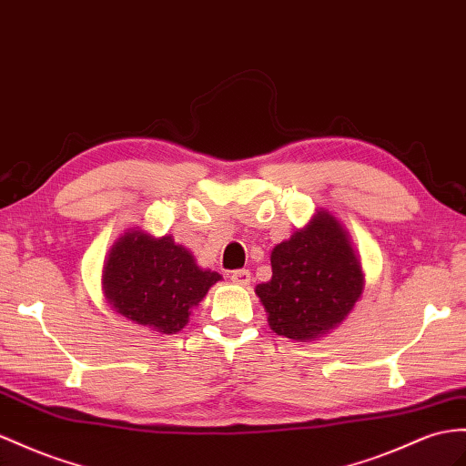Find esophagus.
<instances>
[{
	"label": "esophagus",
	"instance_id": "esophagus-1",
	"mask_svg": "<svg viewBox=\"0 0 466 466\" xmlns=\"http://www.w3.org/2000/svg\"><path fill=\"white\" fill-rule=\"evenodd\" d=\"M249 278H252V273H249V269H236V271L230 273L232 283L242 285V288H246V285L249 283Z\"/></svg>",
	"mask_w": 466,
	"mask_h": 466
}]
</instances>
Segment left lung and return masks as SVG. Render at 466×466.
Wrapping results in <instances>:
<instances>
[{
  "label": "left lung",
  "mask_w": 466,
  "mask_h": 466,
  "mask_svg": "<svg viewBox=\"0 0 466 466\" xmlns=\"http://www.w3.org/2000/svg\"><path fill=\"white\" fill-rule=\"evenodd\" d=\"M273 276L256 295L279 337L315 340L339 327L360 299L364 273L349 232L327 210L273 248Z\"/></svg>",
  "instance_id": "8db88e82"
}]
</instances>
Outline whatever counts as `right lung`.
<instances>
[{"label": "right lung", "mask_w": 466, "mask_h": 466, "mask_svg": "<svg viewBox=\"0 0 466 466\" xmlns=\"http://www.w3.org/2000/svg\"><path fill=\"white\" fill-rule=\"evenodd\" d=\"M222 276L197 266L173 236L127 230L112 246L102 271L104 297L114 311L159 335H175Z\"/></svg>", "instance_id": "obj_1"}]
</instances>
